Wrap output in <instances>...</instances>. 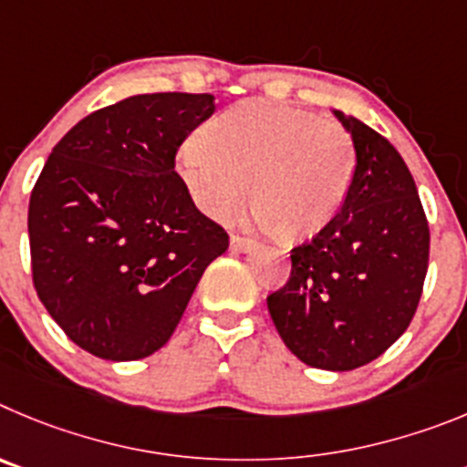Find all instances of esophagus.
Here are the masks:
<instances>
[{"label": "esophagus", "instance_id": "obj_1", "mask_svg": "<svg viewBox=\"0 0 467 467\" xmlns=\"http://www.w3.org/2000/svg\"><path fill=\"white\" fill-rule=\"evenodd\" d=\"M230 246H233L234 251H251L255 246V242L251 237H242V234H233L230 237Z\"/></svg>", "mask_w": 467, "mask_h": 467}]
</instances>
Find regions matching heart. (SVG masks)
I'll list each match as a JSON object with an SVG mask.
<instances>
[{"instance_id":"heart-1","label":"heart","mask_w":467,"mask_h":467,"mask_svg":"<svg viewBox=\"0 0 467 467\" xmlns=\"http://www.w3.org/2000/svg\"><path fill=\"white\" fill-rule=\"evenodd\" d=\"M176 179L204 216L225 218L249 200L284 244L309 239L342 212L356 171L351 134L335 120L267 99L234 104L174 155Z\"/></svg>"}]
</instances>
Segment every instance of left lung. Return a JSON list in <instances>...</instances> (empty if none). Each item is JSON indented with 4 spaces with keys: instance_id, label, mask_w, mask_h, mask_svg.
<instances>
[{
    "instance_id": "left-lung-1",
    "label": "left lung",
    "mask_w": 467,
    "mask_h": 467,
    "mask_svg": "<svg viewBox=\"0 0 467 467\" xmlns=\"http://www.w3.org/2000/svg\"><path fill=\"white\" fill-rule=\"evenodd\" d=\"M333 113L354 141L351 191L333 223L291 251V276L267 309L302 363L347 372L379 358L414 318L431 233L400 153L354 116Z\"/></svg>"
}]
</instances>
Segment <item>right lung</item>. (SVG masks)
<instances>
[{
    "label": "right lung",
    "instance_id": "obj_1",
    "mask_svg": "<svg viewBox=\"0 0 467 467\" xmlns=\"http://www.w3.org/2000/svg\"><path fill=\"white\" fill-rule=\"evenodd\" d=\"M213 95H132L78 120L29 197L32 279L67 337L104 360L165 347L228 233L176 179L174 155Z\"/></svg>",
    "mask_w": 467,
    "mask_h": 467
}]
</instances>
